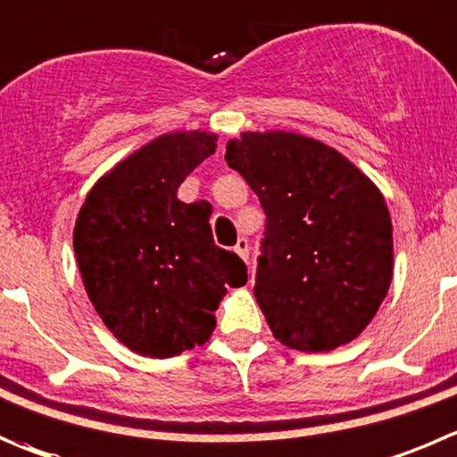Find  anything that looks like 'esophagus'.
Here are the masks:
<instances>
[{
	"instance_id": "esophagus-1",
	"label": "esophagus",
	"mask_w": 457,
	"mask_h": 457,
	"mask_svg": "<svg viewBox=\"0 0 457 457\" xmlns=\"http://www.w3.org/2000/svg\"><path fill=\"white\" fill-rule=\"evenodd\" d=\"M233 251H236V253L240 255L245 262H249V240H246V237H240V240H237V245L233 246Z\"/></svg>"
}]
</instances>
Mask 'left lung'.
I'll return each instance as SVG.
<instances>
[{
    "label": "left lung",
    "mask_w": 457,
    "mask_h": 457,
    "mask_svg": "<svg viewBox=\"0 0 457 457\" xmlns=\"http://www.w3.org/2000/svg\"><path fill=\"white\" fill-rule=\"evenodd\" d=\"M267 215L255 301L273 337L301 352L354 341L393 280V221L381 190L347 156L296 132L226 143Z\"/></svg>",
    "instance_id": "8db88e82"
}]
</instances>
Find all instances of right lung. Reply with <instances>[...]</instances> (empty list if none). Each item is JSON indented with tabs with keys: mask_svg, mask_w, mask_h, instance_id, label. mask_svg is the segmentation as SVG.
<instances>
[{
	"mask_svg": "<svg viewBox=\"0 0 457 457\" xmlns=\"http://www.w3.org/2000/svg\"><path fill=\"white\" fill-rule=\"evenodd\" d=\"M217 134L152 138L87 193L73 251L91 305L112 334L152 359L204 345L226 287L246 264L212 242L206 202L177 199L181 181L215 152Z\"/></svg>",
	"mask_w": 457,
	"mask_h": 457,
	"instance_id": "add662e5",
	"label": "right lung"
}]
</instances>
